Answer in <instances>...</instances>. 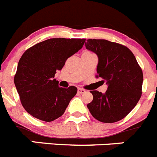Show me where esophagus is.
I'll return each instance as SVG.
<instances>
[{
	"label": "esophagus",
	"instance_id": "esophagus-1",
	"mask_svg": "<svg viewBox=\"0 0 157 157\" xmlns=\"http://www.w3.org/2000/svg\"><path fill=\"white\" fill-rule=\"evenodd\" d=\"M77 91H78L79 94H83V93H84V92L86 91V90H84V89L80 88V87H78V89H77Z\"/></svg>",
	"mask_w": 157,
	"mask_h": 157
}]
</instances>
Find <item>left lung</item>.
<instances>
[{
	"instance_id": "1",
	"label": "left lung",
	"mask_w": 157,
	"mask_h": 157,
	"mask_svg": "<svg viewBox=\"0 0 157 157\" xmlns=\"http://www.w3.org/2000/svg\"><path fill=\"white\" fill-rule=\"evenodd\" d=\"M86 49L98 57L97 77L106 80L105 94L90 90L93 101L87 105L94 118L112 123L125 118L142 95L143 74L134 54L128 48L105 39H87Z\"/></svg>"
}]
</instances>
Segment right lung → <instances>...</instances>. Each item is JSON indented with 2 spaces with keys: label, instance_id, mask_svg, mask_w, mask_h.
I'll return each mask as SVG.
<instances>
[{
  "label": "right lung",
  "instance_id": "1",
  "mask_svg": "<svg viewBox=\"0 0 157 157\" xmlns=\"http://www.w3.org/2000/svg\"><path fill=\"white\" fill-rule=\"evenodd\" d=\"M85 39H49L36 44L21 56L14 81L20 101L34 118L52 121L63 115L77 88L59 87L53 79L67 59L78 52Z\"/></svg>",
  "mask_w": 157,
  "mask_h": 157
}]
</instances>
